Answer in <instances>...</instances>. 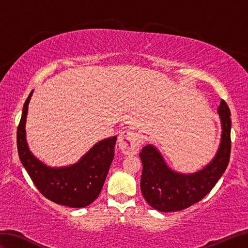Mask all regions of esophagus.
Returning <instances> with one entry per match:
<instances>
[{"instance_id":"obj_1","label":"esophagus","mask_w":248,"mask_h":248,"mask_svg":"<svg viewBox=\"0 0 248 248\" xmlns=\"http://www.w3.org/2000/svg\"><path fill=\"white\" fill-rule=\"evenodd\" d=\"M141 143L140 136L131 130H124L118 136V146L124 155H136Z\"/></svg>"}]
</instances>
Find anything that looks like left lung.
Instances as JSON below:
<instances>
[{"instance_id": "8db88e82", "label": "left lung", "mask_w": 248, "mask_h": 248, "mask_svg": "<svg viewBox=\"0 0 248 248\" xmlns=\"http://www.w3.org/2000/svg\"><path fill=\"white\" fill-rule=\"evenodd\" d=\"M222 138L213 160L202 170L181 173L170 170L154 145L145 146L140 154L141 171L140 189L152 208L161 212H175L200 202L223 176L230 159V109L224 100L217 108Z\"/></svg>"}]
</instances>
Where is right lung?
<instances>
[{"mask_svg":"<svg viewBox=\"0 0 248 248\" xmlns=\"http://www.w3.org/2000/svg\"><path fill=\"white\" fill-rule=\"evenodd\" d=\"M31 92L23 105L17 131V146L21 163L38 191L51 202L70 208H83L96 199L114 159L116 136L100 140L76 164L49 167L36 159L29 149L25 123Z\"/></svg>","mask_w":248,"mask_h":248,"instance_id":"right-lung-1","label":"right lung"}]
</instances>
